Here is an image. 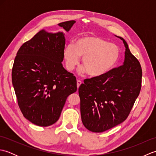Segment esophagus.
Segmentation results:
<instances>
[{"label":"esophagus","mask_w":156,"mask_h":156,"mask_svg":"<svg viewBox=\"0 0 156 156\" xmlns=\"http://www.w3.org/2000/svg\"><path fill=\"white\" fill-rule=\"evenodd\" d=\"M82 83V82L80 80H77V87L78 88L80 87V86L81 85Z\"/></svg>","instance_id":"1"}]
</instances>
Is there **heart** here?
<instances>
[{"label":"heart","mask_w":156,"mask_h":156,"mask_svg":"<svg viewBox=\"0 0 156 156\" xmlns=\"http://www.w3.org/2000/svg\"><path fill=\"white\" fill-rule=\"evenodd\" d=\"M121 55L119 46L97 35H85L78 38L74 45L66 46L64 56L66 66L72 70L82 57L81 72H87L91 77H101L111 71Z\"/></svg>","instance_id":"heart-1"}]
</instances>
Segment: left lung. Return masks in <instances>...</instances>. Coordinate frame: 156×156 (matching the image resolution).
<instances>
[{"mask_svg": "<svg viewBox=\"0 0 156 156\" xmlns=\"http://www.w3.org/2000/svg\"><path fill=\"white\" fill-rule=\"evenodd\" d=\"M123 64L101 77L86 79L78 88L82 123L101 133L123 122L130 113L141 88L142 69L127 42Z\"/></svg>", "mask_w": 156, "mask_h": 156, "instance_id": "obj_1", "label": "left lung"}]
</instances>
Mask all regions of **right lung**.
Wrapping results in <instances>:
<instances>
[{"mask_svg": "<svg viewBox=\"0 0 156 156\" xmlns=\"http://www.w3.org/2000/svg\"><path fill=\"white\" fill-rule=\"evenodd\" d=\"M75 21L59 23L69 31ZM66 39L62 32L41 30L19 48L12 69V82L23 116L41 127L51 125L61 115L68 97L77 90L76 78L66 70Z\"/></svg>", "mask_w": 156, "mask_h": 156, "instance_id": "1", "label": "right lung"}]
</instances>
